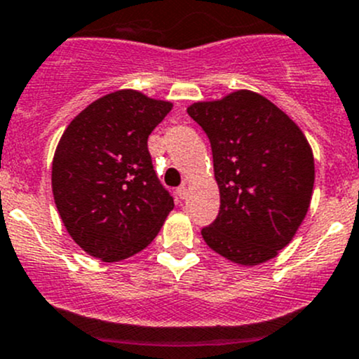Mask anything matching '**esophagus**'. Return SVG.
<instances>
[{
    "label": "esophagus",
    "mask_w": 359,
    "mask_h": 359,
    "mask_svg": "<svg viewBox=\"0 0 359 359\" xmlns=\"http://www.w3.org/2000/svg\"><path fill=\"white\" fill-rule=\"evenodd\" d=\"M187 194H189V191H187V187H186V186L177 187V196H179L180 199H186V198H187Z\"/></svg>",
    "instance_id": "esophagus-1"
}]
</instances>
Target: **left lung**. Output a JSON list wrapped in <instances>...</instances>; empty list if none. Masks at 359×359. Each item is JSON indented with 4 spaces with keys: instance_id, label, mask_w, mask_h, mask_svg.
<instances>
[{
    "instance_id": "obj_1",
    "label": "left lung",
    "mask_w": 359,
    "mask_h": 359,
    "mask_svg": "<svg viewBox=\"0 0 359 359\" xmlns=\"http://www.w3.org/2000/svg\"><path fill=\"white\" fill-rule=\"evenodd\" d=\"M187 113L208 135L220 211L203 227L206 244L239 265L285 248L306 217L315 161L299 127L266 97L236 90Z\"/></svg>"
}]
</instances>
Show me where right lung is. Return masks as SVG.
Instances as JSON below:
<instances>
[{
  "label": "right lung",
  "instance_id": "add662e5",
  "mask_svg": "<svg viewBox=\"0 0 359 359\" xmlns=\"http://www.w3.org/2000/svg\"><path fill=\"white\" fill-rule=\"evenodd\" d=\"M172 110L137 90L107 94L79 113L53 158V196L72 239L103 262L144 249L173 210L148 137Z\"/></svg>",
  "mask_w": 359,
  "mask_h": 359
}]
</instances>
